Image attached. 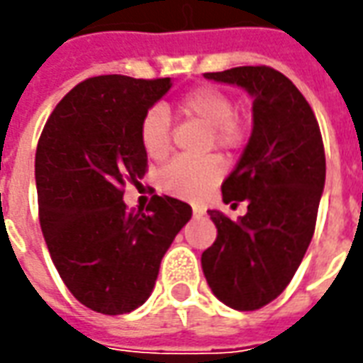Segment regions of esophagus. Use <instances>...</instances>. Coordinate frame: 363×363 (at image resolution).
<instances>
[{
  "label": "esophagus",
  "mask_w": 363,
  "mask_h": 363,
  "mask_svg": "<svg viewBox=\"0 0 363 363\" xmlns=\"http://www.w3.org/2000/svg\"><path fill=\"white\" fill-rule=\"evenodd\" d=\"M192 216H194V218H202V216H204V210H202V208H194V210H192Z\"/></svg>",
  "instance_id": "1"
}]
</instances>
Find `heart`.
Here are the masks:
<instances>
[{"label":"heart","instance_id":"heart-1","mask_svg":"<svg viewBox=\"0 0 363 363\" xmlns=\"http://www.w3.org/2000/svg\"><path fill=\"white\" fill-rule=\"evenodd\" d=\"M233 96L218 87H194L174 103V112L208 128L204 151H220L223 157H235L251 138L249 122L235 114ZM140 143L151 161H163L171 153V118L163 108L153 106L140 122ZM223 177L218 157L174 159L159 173V189L184 200H202Z\"/></svg>","mask_w":363,"mask_h":363}]
</instances>
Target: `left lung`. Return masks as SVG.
Segmentation results:
<instances>
[{"instance_id": "1", "label": "left lung", "mask_w": 363, "mask_h": 363, "mask_svg": "<svg viewBox=\"0 0 363 363\" xmlns=\"http://www.w3.org/2000/svg\"><path fill=\"white\" fill-rule=\"evenodd\" d=\"M251 93L252 134L221 184L223 202L247 213L231 220L208 210L218 228L202 252L213 296L233 309L255 311L286 289L317 223L325 186V147L315 112L294 83L274 67L241 66L204 74Z\"/></svg>"}]
</instances>
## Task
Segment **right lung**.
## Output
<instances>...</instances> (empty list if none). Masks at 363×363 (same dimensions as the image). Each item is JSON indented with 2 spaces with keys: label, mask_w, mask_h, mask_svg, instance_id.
Returning a JSON list of instances; mask_svg holds the SVG:
<instances>
[{
  "label": "right lung",
  "mask_w": 363,
  "mask_h": 363,
  "mask_svg": "<svg viewBox=\"0 0 363 363\" xmlns=\"http://www.w3.org/2000/svg\"><path fill=\"white\" fill-rule=\"evenodd\" d=\"M171 89L169 77L99 75L75 85L52 111L36 145L38 220L52 262L74 297L122 315L150 297L159 264L192 208L155 196L128 212L126 182L140 184L147 155L143 114Z\"/></svg>",
  "instance_id": "obj_1"
}]
</instances>
